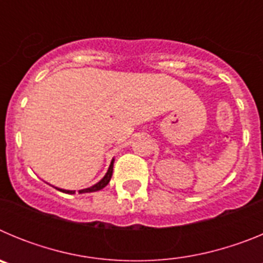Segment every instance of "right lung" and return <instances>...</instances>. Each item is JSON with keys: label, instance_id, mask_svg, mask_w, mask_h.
Listing matches in <instances>:
<instances>
[{"label": "right lung", "instance_id": "add662e5", "mask_svg": "<svg viewBox=\"0 0 263 263\" xmlns=\"http://www.w3.org/2000/svg\"><path fill=\"white\" fill-rule=\"evenodd\" d=\"M113 163H115V159H111L110 162V166H109L108 168V173L105 174V176H104L101 180H100L99 183H96L95 185H92V187L89 188H85V190H81V191H79L80 194H84V192H96V191H100V190H103L104 187H105L106 184H108L109 182H110V178H111V174H113ZM59 191L62 192H66V194H75V191H68V190H62V188H58Z\"/></svg>", "mask_w": 263, "mask_h": 263}]
</instances>
